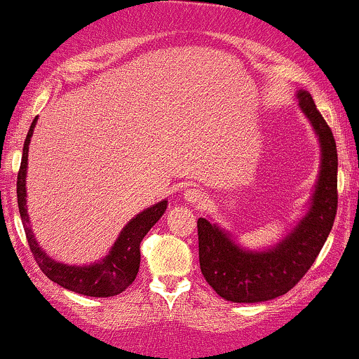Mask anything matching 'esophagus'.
Masks as SVG:
<instances>
[{"label": "esophagus", "instance_id": "obj_1", "mask_svg": "<svg viewBox=\"0 0 359 359\" xmlns=\"http://www.w3.org/2000/svg\"><path fill=\"white\" fill-rule=\"evenodd\" d=\"M184 197H185V201H187L189 204H192V205L201 204V202L204 201V194H202V192L198 191V189H196V187L185 189Z\"/></svg>", "mask_w": 359, "mask_h": 359}]
</instances>
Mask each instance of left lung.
I'll return each instance as SVG.
<instances>
[{
    "label": "left lung",
    "mask_w": 359,
    "mask_h": 359,
    "mask_svg": "<svg viewBox=\"0 0 359 359\" xmlns=\"http://www.w3.org/2000/svg\"><path fill=\"white\" fill-rule=\"evenodd\" d=\"M301 109L321 142V174L309 212L283 243L267 252H248L207 219H198V262L209 286L232 303H259L286 294L316 261L338 210V150L330 125L308 92Z\"/></svg>",
    "instance_id": "8db88e82"
}]
</instances>
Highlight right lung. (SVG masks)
Segmentation results:
<instances>
[{
    "mask_svg": "<svg viewBox=\"0 0 359 359\" xmlns=\"http://www.w3.org/2000/svg\"><path fill=\"white\" fill-rule=\"evenodd\" d=\"M34 123L29 127L28 135L25 138L23 145V157H21V165L18 170V180H16V198H18V209L23 222L25 234H27L29 250H32L34 261L40 269L48 276V279L60 284L62 287L70 289L73 292H79L83 296L93 297H110L116 296L125 291L135 280L138 267H140V243L147 236V232L167 209V201L158 202L150 209L144 210L133 217L130 222L125 226L110 254L103 259L102 262L93 266H67L55 262L40 249V245L34 241L32 229L28 226V214H27V189H25V175H27L28 165V145L29 138L33 135Z\"/></svg>",
    "mask_w": 359,
    "mask_h": 359,
    "instance_id": "right-lung-1",
    "label": "right lung"
}]
</instances>
